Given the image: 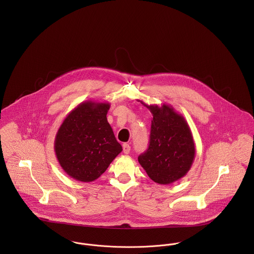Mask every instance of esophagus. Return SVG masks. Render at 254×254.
<instances>
[{
	"mask_svg": "<svg viewBox=\"0 0 254 254\" xmlns=\"http://www.w3.org/2000/svg\"><path fill=\"white\" fill-rule=\"evenodd\" d=\"M122 147H123V151H124V153L128 154V153L130 152L131 146L129 145V144H127V143H124V144H123V145H122Z\"/></svg>",
	"mask_w": 254,
	"mask_h": 254,
	"instance_id": "1",
	"label": "esophagus"
}]
</instances>
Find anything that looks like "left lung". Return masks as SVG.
<instances>
[{
	"instance_id": "left-lung-1",
	"label": "left lung",
	"mask_w": 254,
	"mask_h": 254,
	"mask_svg": "<svg viewBox=\"0 0 254 254\" xmlns=\"http://www.w3.org/2000/svg\"><path fill=\"white\" fill-rule=\"evenodd\" d=\"M144 105L152 114L150 140L138 160L152 181L169 185L183 178L192 165V134L184 116L171 106Z\"/></svg>"
}]
</instances>
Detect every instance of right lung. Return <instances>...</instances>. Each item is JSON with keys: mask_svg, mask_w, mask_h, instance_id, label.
<instances>
[{"mask_svg": "<svg viewBox=\"0 0 254 254\" xmlns=\"http://www.w3.org/2000/svg\"><path fill=\"white\" fill-rule=\"evenodd\" d=\"M110 105L86 101L64 118L55 139L60 165L73 179L97 180L122 151L107 118Z\"/></svg>", "mask_w": 254, "mask_h": 254, "instance_id": "obj_1", "label": "right lung"}]
</instances>
